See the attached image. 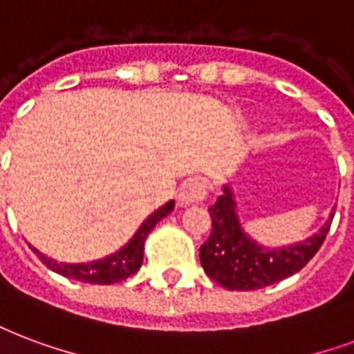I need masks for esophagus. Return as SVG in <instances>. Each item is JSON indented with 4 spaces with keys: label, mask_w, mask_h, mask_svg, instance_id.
<instances>
[{
    "label": "esophagus",
    "mask_w": 354,
    "mask_h": 354,
    "mask_svg": "<svg viewBox=\"0 0 354 354\" xmlns=\"http://www.w3.org/2000/svg\"><path fill=\"white\" fill-rule=\"evenodd\" d=\"M206 198V185L201 180H189L182 185L178 193V202L180 206H193V204H202Z\"/></svg>",
    "instance_id": "34e87169"
}]
</instances>
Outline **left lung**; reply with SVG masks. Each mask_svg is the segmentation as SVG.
I'll return each instance as SVG.
<instances>
[{
	"label": "left lung",
	"instance_id": "obj_1",
	"mask_svg": "<svg viewBox=\"0 0 354 354\" xmlns=\"http://www.w3.org/2000/svg\"><path fill=\"white\" fill-rule=\"evenodd\" d=\"M212 234L201 247V263L212 280L226 290L250 291L288 279L299 273L315 256L325 241L334 212L317 234L306 241L269 249L245 234L237 217V206L230 185L209 207Z\"/></svg>",
	"mask_w": 354,
	"mask_h": 354
}]
</instances>
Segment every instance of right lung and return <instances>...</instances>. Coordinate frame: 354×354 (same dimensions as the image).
Segmentation results:
<instances>
[{
	"label": "right lung",
	"instance_id": "add662e5",
	"mask_svg": "<svg viewBox=\"0 0 354 354\" xmlns=\"http://www.w3.org/2000/svg\"><path fill=\"white\" fill-rule=\"evenodd\" d=\"M172 209H174V202H167L165 206H161L158 212H153L139 226V230L135 232V236L129 239L128 245H124L118 252L105 256L102 260L87 261V263H57V261L44 256L31 245L29 247L37 252V256L46 267H50L51 271L63 274L66 279L88 282V284H115V282H122V280H126L141 269L142 250H145L147 236L152 232L153 226L158 225L163 217H167Z\"/></svg>",
	"mask_w": 354,
	"mask_h": 354
}]
</instances>
